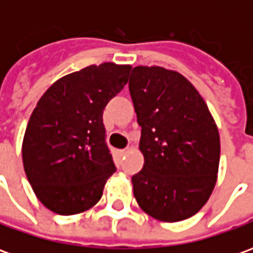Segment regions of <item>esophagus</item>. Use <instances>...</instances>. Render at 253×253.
Returning <instances> with one entry per match:
<instances>
[{"label":"esophagus","mask_w":253,"mask_h":253,"mask_svg":"<svg viewBox=\"0 0 253 253\" xmlns=\"http://www.w3.org/2000/svg\"><path fill=\"white\" fill-rule=\"evenodd\" d=\"M127 150H128V148L121 149V150H118V153H119V156H125L127 153Z\"/></svg>","instance_id":"34e87169"}]
</instances>
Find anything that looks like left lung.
<instances>
[{
    "label": "left lung",
    "mask_w": 253,
    "mask_h": 253,
    "mask_svg": "<svg viewBox=\"0 0 253 253\" xmlns=\"http://www.w3.org/2000/svg\"><path fill=\"white\" fill-rule=\"evenodd\" d=\"M128 89L145 159L131 177L138 205L164 222L192 217L211 195L219 165V134L207 104L184 76L160 66L134 67Z\"/></svg>",
    "instance_id": "8db88e82"
}]
</instances>
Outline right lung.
<instances>
[{
	"instance_id": "1",
	"label": "right lung",
	"mask_w": 253,
	"mask_h": 253,
	"mask_svg": "<svg viewBox=\"0 0 253 253\" xmlns=\"http://www.w3.org/2000/svg\"><path fill=\"white\" fill-rule=\"evenodd\" d=\"M130 65H90L59 78L38 101L23 139V164L38 199L73 215L93 207L116 170L103 111L128 81Z\"/></svg>"
}]
</instances>
